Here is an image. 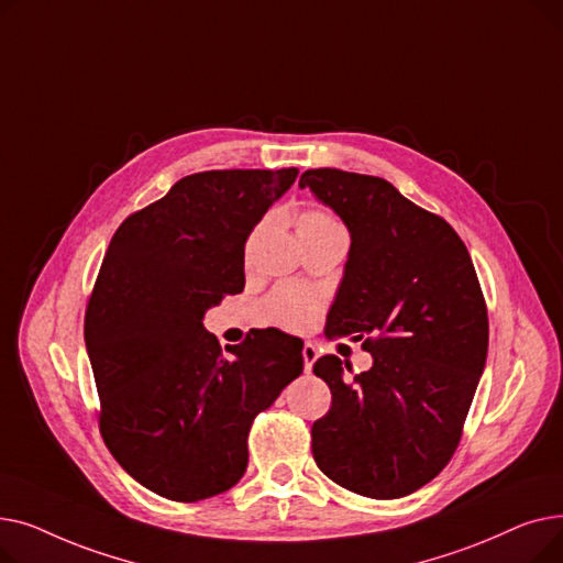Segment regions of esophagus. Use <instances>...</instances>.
<instances>
[{
	"instance_id": "esophagus-1",
	"label": "esophagus",
	"mask_w": 563,
	"mask_h": 563,
	"mask_svg": "<svg viewBox=\"0 0 563 563\" xmlns=\"http://www.w3.org/2000/svg\"><path fill=\"white\" fill-rule=\"evenodd\" d=\"M301 353H303V367H306V372H310L319 353H317V349H314L310 342L303 344V351H301Z\"/></svg>"
}]
</instances>
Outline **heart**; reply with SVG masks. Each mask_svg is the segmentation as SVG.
Listing matches in <instances>:
<instances>
[{
    "mask_svg": "<svg viewBox=\"0 0 563 563\" xmlns=\"http://www.w3.org/2000/svg\"><path fill=\"white\" fill-rule=\"evenodd\" d=\"M294 223H297L299 240H306V236H314V234L344 232L342 223L331 212L321 210V207H303L301 212H297ZM262 310H264V319L269 323H276V327H283L289 331H299L312 319L317 310V299L299 287L283 285L266 297Z\"/></svg>",
    "mask_w": 563,
    "mask_h": 563,
    "instance_id": "obj_1",
    "label": "heart"
}]
</instances>
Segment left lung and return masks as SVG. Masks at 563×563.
Wrapping results in <instances>:
<instances>
[{
	"mask_svg": "<svg viewBox=\"0 0 563 563\" xmlns=\"http://www.w3.org/2000/svg\"><path fill=\"white\" fill-rule=\"evenodd\" d=\"M299 187L351 232L327 338H353L374 365L353 374L338 356L312 372L331 408L312 424L317 467L342 488L397 499L454 456L488 353V310L456 230L383 177L306 170Z\"/></svg>",
	"mask_w": 563,
	"mask_h": 563,
	"instance_id": "left-lung-1",
	"label": "left lung"
}]
</instances>
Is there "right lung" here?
Listing matches in <instances>:
<instances>
[{
    "label": "right lung",
    "mask_w": 563,
    "mask_h": 563,
    "mask_svg": "<svg viewBox=\"0 0 563 563\" xmlns=\"http://www.w3.org/2000/svg\"><path fill=\"white\" fill-rule=\"evenodd\" d=\"M299 168L202 170L111 236L84 314L104 445L166 499L232 488L257 412L303 372V342L257 329L225 346L202 314L244 289V246Z\"/></svg>",
    "instance_id": "1"
}]
</instances>
